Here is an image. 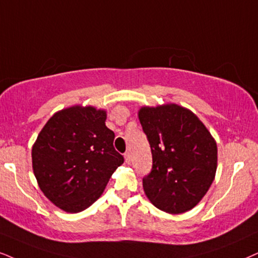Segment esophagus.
Returning a JSON list of instances; mask_svg holds the SVG:
<instances>
[{"label":"esophagus","instance_id":"esophagus-1","mask_svg":"<svg viewBox=\"0 0 258 258\" xmlns=\"http://www.w3.org/2000/svg\"><path fill=\"white\" fill-rule=\"evenodd\" d=\"M123 156H125V161L127 164H130V163H131V152L127 151V152H125V155Z\"/></svg>","mask_w":258,"mask_h":258}]
</instances>
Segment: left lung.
<instances>
[{
	"label": "left lung",
	"instance_id": "obj_1",
	"mask_svg": "<svg viewBox=\"0 0 258 258\" xmlns=\"http://www.w3.org/2000/svg\"><path fill=\"white\" fill-rule=\"evenodd\" d=\"M139 120L152 153V169L143 177L146 197L167 213L191 210L216 176L213 137L194 113L177 105L143 107Z\"/></svg>",
	"mask_w": 258,
	"mask_h": 258
}]
</instances>
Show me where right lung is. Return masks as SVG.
<instances>
[{"mask_svg": "<svg viewBox=\"0 0 258 258\" xmlns=\"http://www.w3.org/2000/svg\"><path fill=\"white\" fill-rule=\"evenodd\" d=\"M105 121V110L70 107L54 114L34 143L32 163L39 187L65 212L77 213L94 204L123 163Z\"/></svg>", "mask_w": 258, "mask_h": 258, "instance_id": "1", "label": "right lung"}]
</instances>
